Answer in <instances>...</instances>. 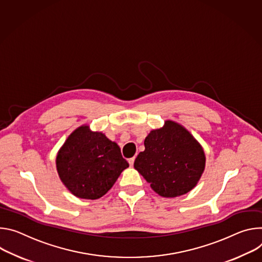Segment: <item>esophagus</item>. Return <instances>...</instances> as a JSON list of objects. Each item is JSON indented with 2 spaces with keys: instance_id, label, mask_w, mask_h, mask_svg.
I'll return each mask as SVG.
<instances>
[{
  "instance_id": "obj_1",
  "label": "esophagus",
  "mask_w": 262,
  "mask_h": 262,
  "mask_svg": "<svg viewBox=\"0 0 262 262\" xmlns=\"http://www.w3.org/2000/svg\"><path fill=\"white\" fill-rule=\"evenodd\" d=\"M134 160H135V158H134V157H132V158H130V159H128V162H129V164H130L131 166L134 164Z\"/></svg>"
}]
</instances>
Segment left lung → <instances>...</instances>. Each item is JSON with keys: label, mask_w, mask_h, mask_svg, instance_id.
Instances as JSON below:
<instances>
[{"label": "left lung", "mask_w": 262, "mask_h": 262, "mask_svg": "<svg viewBox=\"0 0 262 262\" xmlns=\"http://www.w3.org/2000/svg\"><path fill=\"white\" fill-rule=\"evenodd\" d=\"M134 167L161 196L175 198L190 191L205 167L200 143L179 124L166 121L144 139Z\"/></svg>", "instance_id": "1"}]
</instances>
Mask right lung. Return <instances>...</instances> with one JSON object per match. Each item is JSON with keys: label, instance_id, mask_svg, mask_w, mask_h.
<instances>
[{"label": "right lung", "instance_id": "add662e5", "mask_svg": "<svg viewBox=\"0 0 262 262\" xmlns=\"http://www.w3.org/2000/svg\"><path fill=\"white\" fill-rule=\"evenodd\" d=\"M56 165L61 181L73 194L96 200L113 186L129 163L115 142L82 126L64 142Z\"/></svg>", "mask_w": 262, "mask_h": 262}]
</instances>
